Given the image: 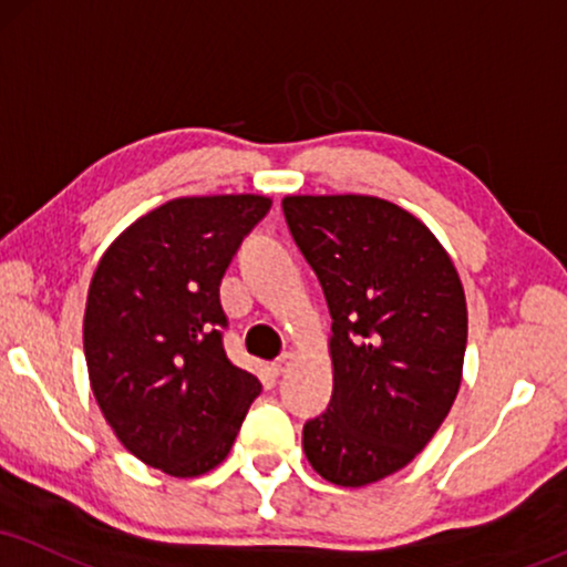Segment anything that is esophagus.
I'll return each mask as SVG.
<instances>
[{"label": "esophagus", "instance_id": "34e87169", "mask_svg": "<svg viewBox=\"0 0 567 567\" xmlns=\"http://www.w3.org/2000/svg\"><path fill=\"white\" fill-rule=\"evenodd\" d=\"M295 354H291V352H286V354H281V358H278L276 362H272V373H276V375H284L286 373V370H289L291 365H295Z\"/></svg>", "mask_w": 567, "mask_h": 567}]
</instances>
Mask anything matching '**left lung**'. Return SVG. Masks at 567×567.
I'll return each mask as SVG.
<instances>
[{"label":"left lung","mask_w":567,"mask_h":567,"mask_svg":"<svg viewBox=\"0 0 567 567\" xmlns=\"http://www.w3.org/2000/svg\"><path fill=\"white\" fill-rule=\"evenodd\" d=\"M281 207L333 318V394L305 423V454L331 484L368 486L412 463L450 415L467 344L463 284L394 202L299 194Z\"/></svg>","instance_id":"left-lung-1"}]
</instances>
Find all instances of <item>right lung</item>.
<instances>
[{
    "label": "right lung",
    "instance_id": "obj_1",
    "mask_svg": "<svg viewBox=\"0 0 567 567\" xmlns=\"http://www.w3.org/2000/svg\"><path fill=\"white\" fill-rule=\"evenodd\" d=\"M268 209L260 194L171 199L131 223L91 278V391L125 450L167 476L220 465L262 389L223 349L220 278Z\"/></svg>",
    "mask_w": 567,
    "mask_h": 567
}]
</instances>
